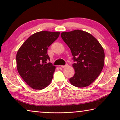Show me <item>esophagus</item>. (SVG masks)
<instances>
[{
	"instance_id": "1",
	"label": "esophagus",
	"mask_w": 120,
	"mask_h": 120,
	"mask_svg": "<svg viewBox=\"0 0 120 120\" xmlns=\"http://www.w3.org/2000/svg\"><path fill=\"white\" fill-rule=\"evenodd\" d=\"M67 66H68V64H66L65 65H60V67H61V68H65V67H66Z\"/></svg>"
}]
</instances>
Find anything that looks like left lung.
<instances>
[{
  "instance_id": "obj_1",
  "label": "left lung",
  "mask_w": 120,
  "mask_h": 120,
  "mask_svg": "<svg viewBox=\"0 0 120 120\" xmlns=\"http://www.w3.org/2000/svg\"><path fill=\"white\" fill-rule=\"evenodd\" d=\"M61 37L71 50L75 74L69 81L73 86L85 87L98 78L104 64L105 55L103 47L91 34L74 30L64 32Z\"/></svg>"
}]
</instances>
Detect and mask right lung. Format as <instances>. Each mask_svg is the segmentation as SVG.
Here are the masks:
<instances>
[{"label":"right lung","instance_id":"add662e5","mask_svg":"<svg viewBox=\"0 0 120 120\" xmlns=\"http://www.w3.org/2000/svg\"><path fill=\"white\" fill-rule=\"evenodd\" d=\"M60 32L41 31L29 37L16 55L17 69L26 83L34 90H42L50 85L56 67L47 63L50 57L47 49L60 35Z\"/></svg>","mask_w":120,"mask_h":120}]
</instances>
